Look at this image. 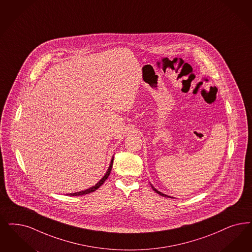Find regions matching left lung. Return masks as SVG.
<instances>
[{
    "mask_svg": "<svg viewBox=\"0 0 252 252\" xmlns=\"http://www.w3.org/2000/svg\"><path fill=\"white\" fill-rule=\"evenodd\" d=\"M151 187H152V189H154V190H155V191H156V192H157V193H158V194H159V195L164 196V197H169V198H172V197H171V196L165 195V194H163V193H161V192H160V191H158V190H157V189H155V188H154V187H153V186H151Z\"/></svg>",
    "mask_w": 252,
    "mask_h": 252,
    "instance_id": "obj_1",
    "label": "left lung"
}]
</instances>
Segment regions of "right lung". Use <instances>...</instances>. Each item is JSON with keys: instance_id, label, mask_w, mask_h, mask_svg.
Segmentation results:
<instances>
[{"instance_id": "obj_1", "label": "right lung", "mask_w": 252, "mask_h": 252, "mask_svg": "<svg viewBox=\"0 0 252 252\" xmlns=\"http://www.w3.org/2000/svg\"><path fill=\"white\" fill-rule=\"evenodd\" d=\"M113 160H114V158L111 159V163H110V165H109V168H108V170H107V172H106V174L104 175V177L95 185V186L92 187V188H90V189H86V190H82V191H78V192H75V193H70L69 195L71 196H78V195H84V194H88V193H91V192H93V191H95L98 188H100V187L103 185V183H104V181L107 179V177H109V175H110V172H111V169H112L113 165Z\"/></svg>"}]
</instances>
